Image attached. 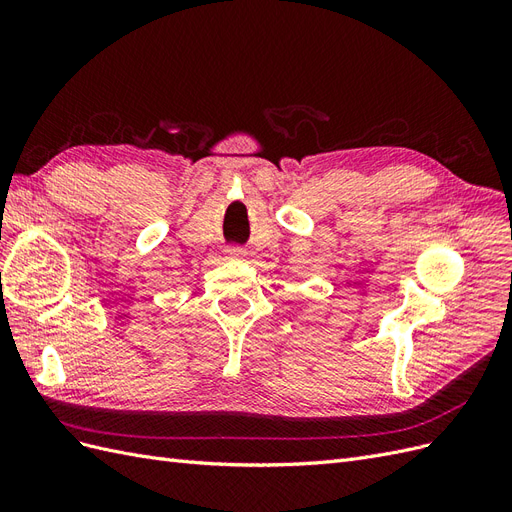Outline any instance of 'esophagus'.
I'll list each match as a JSON object with an SVG mask.
<instances>
[{
	"mask_svg": "<svg viewBox=\"0 0 512 512\" xmlns=\"http://www.w3.org/2000/svg\"><path fill=\"white\" fill-rule=\"evenodd\" d=\"M245 256H247V252L243 250V247H239V245H232V247H228V250H226V258H232V260H241Z\"/></svg>",
	"mask_w": 512,
	"mask_h": 512,
	"instance_id": "34e87169",
	"label": "esophagus"
}]
</instances>
